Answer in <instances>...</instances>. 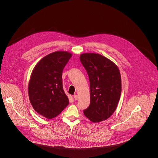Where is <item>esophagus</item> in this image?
<instances>
[{"label":"esophagus","instance_id":"obj_1","mask_svg":"<svg viewBox=\"0 0 158 158\" xmlns=\"http://www.w3.org/2000/svg\"><path fill=\"white\" fill-rule=\"evenodd\" d=\"M73 98H74V99H75V100H77V99L78 98V95H76V94H75V95H73Z\"/></svg>","mask_w":158,"mask_h":158}]
</instances>
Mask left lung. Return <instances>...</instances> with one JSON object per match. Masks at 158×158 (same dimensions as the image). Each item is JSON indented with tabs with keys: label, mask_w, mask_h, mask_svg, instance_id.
<instances>
[{
	"label": "left lung",
	"mask_w": 158,
	"mask_h": 158,
	"mask_svg": "<svg viewBox=\"0 0 158 158\" xmlns=\"http://www.w3.org/2000/svg\"><path fill=\"white\" fill-rule=\"evenodd\" d=\"M80 58L90 83V105L83 113L91 122H100L116 110L122 92L120 73L115 63L102 55L85 53Z\"/></svg>",
	"instance_id": "obj_1"
}]
</instances>
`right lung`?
I'll list each match as a JSON object with an SVG mask.
<instances>
[{
    "instance_id": "right-lung-1",
    "label": "right lung",
    "mask_w": 158,
    "mask_h": 158,
    "mask_svg": "<svg viewBox=\"0 0 158 158\" xmlns=\"http://www.w3.org/2000/svg\"><path fill=\"white\" fill-rule=\"evenodd\" d=\"M72 54L56 51L43 58L33 69L28 83L30 103L36 113L48 119L61 113L69 103L63 88V70Z\"/></svg>"
}]
</instances>
